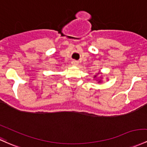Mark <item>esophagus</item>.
Returning a JSON list of instances; mask_svg holds the SVG:
<instances>
[{
  "instance_id": "obj_1",
  "label": "esophagus",
  "mask_w": 147,
  "mask_h": 147,
  "mask_svg": "<svg viewBox=\"0 0 147 147\" xmlns=\"http://www.w3.org/2000/svg\"><path fill=\"white\" fill-rule=\"evenodd\" d=\"M78 63H79V62L77 61H76V60H72V65H75V66H77V65H78Z\"/></svg>"
}]
</instances>
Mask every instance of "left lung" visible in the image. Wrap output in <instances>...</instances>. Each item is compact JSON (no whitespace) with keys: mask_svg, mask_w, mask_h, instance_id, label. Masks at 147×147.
I'll return each mask as SVG.
<instances>
[{"mask_svg":"<svg viewBox=\"0 0 147 147\" xmlns=\"http://www.w3.org/2000/svg\"><path fill=\"white\" fill-rule=\"evenodd\" d=\"M96 76H95L94 77H95V78H96ZM100 82V81H99V82Z\"/></svg>","mask_w":147,"mask_h":147,"instance_id":"1","label":"left lung"}]
</instances>
